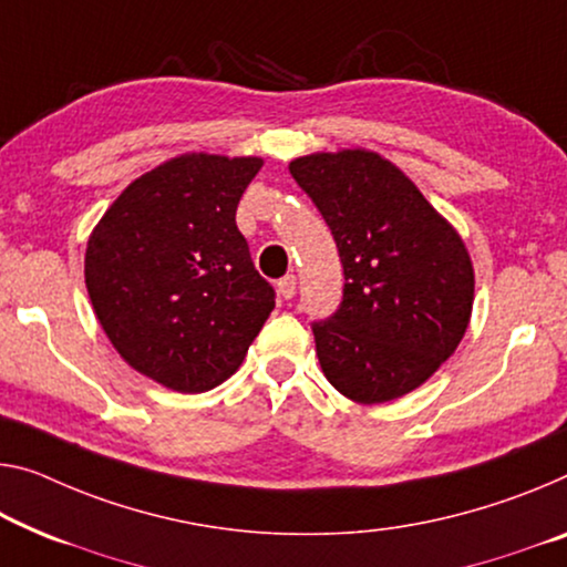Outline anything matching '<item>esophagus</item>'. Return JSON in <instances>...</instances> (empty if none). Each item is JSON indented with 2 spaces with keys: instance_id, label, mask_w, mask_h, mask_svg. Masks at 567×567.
I'll return each mask as SVG.
<instances>
[{
  "instance_id": "obj_1",
  "label": "esophagus",
  "mask_w": 567,
  "mask_h": 567,
  "mask_svg": "<svg viewBox=\"0 0 567 567\" xmlns=\"http://www.w3.org/2000/svg\"><path fill=\"white\" fill-rule=\"evenodd\" d=\"M278 296H281V299H293V293H296V276H284L281 281H278Z\"/></svg>"
}]
</instances>
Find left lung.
Here are the masks:
<instances>
[{"label": "left lung", "instance_id": "left-lung-1", "mask_svg": "<svg viewBox=\"0 0 567 567\" xmlns=\"http://www.w3.org/2000/svg\"><path fill=\"white\" fill-rule=\"evenodd\" d=\"M319 207L344 268V296L313 342L327 380L362 405L421 388L456 352L474 307V266L446 217L370 150L289 164Z\"/></svg>", "mask_w": 567, "mask_h": 567}]
</instances>
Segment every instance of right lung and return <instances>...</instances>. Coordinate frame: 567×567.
<instances>
[{
    "label": "right lung",
    "mask_w": 567,
    "mask_h": 567,
    "mask_svg": "<svg viewBox=\"0 0 567 567\" xmlns=\"http://www.w3.org/2000/svg\"><path fill=\"white\" fill-rule=\"evenodd\" d=\"M258 156L187 152L134 179L95 225L85 289L116 352L177 393L230 378L268 313L235 210Z\"/></svg>",
    "instance_id": "obj_1"
}]
</instances>
